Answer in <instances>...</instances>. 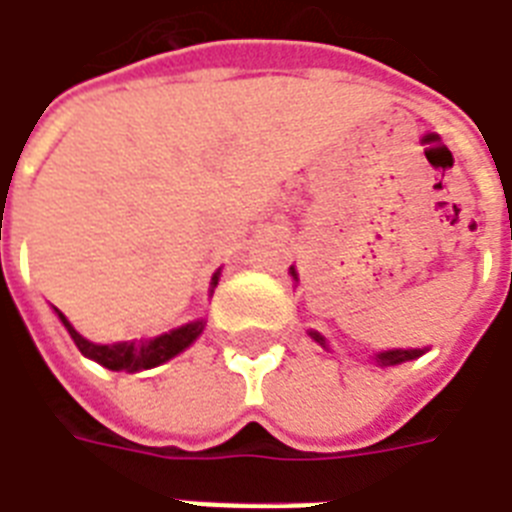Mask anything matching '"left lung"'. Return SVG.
Returning <instances> with one entry per match:
<instances>
[{
    "instance_id": "8db88e82",
    "label": "left lung",
    "mask_w": 512,
    "mask_h": 512,
    "mask_svg": "<svg viewBox=\"0 0 512 512\" xmlns=\"http://www.w3.org/2000/svg\"><path fill=\"white\" fill-rule=\"evenodd\" d=\"M293 276H295V271H293ZM312 339H317L320 344H325V339L320 336V333L312 331ZM418 355H423V350H388V352H380L374 361L380 363V366H396V363L412 361V358H418Z\"/></svg>"
}]
</instances>
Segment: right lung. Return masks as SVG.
Masks as SVG:
<instances>
[{
    "label": "right lung",
    "mask_w": 512,
    "mask_h": 512,
    "mask_svg": "<svg viewBox=\"0 0 512 512\" xmlns=\"http://www.w3.org/2000/svg\"><path fill=\"white\" fill-rule=\"evenodd\" d=\"M211 285H217V276H214V282ZM59 320L64 323V328L70 331L73 336V342L78 344V350L86 355V358H92V361L102 363L105 369H113V372H119V369H127V372H140V369H151V366H160L173 355H179L181 350H187L189 344L198 339L200 333H203V320H195V323H187L176 328V331L162 333L157 339H151V342H116V344H94L86 342L81 333L75 331L73 325L67 323V317L59 312Z\"/></svg>",
    "instance_id": "add662e5"
}]
</instances>
